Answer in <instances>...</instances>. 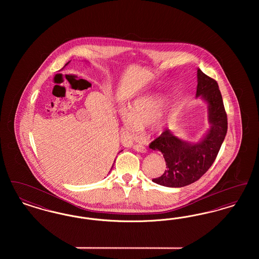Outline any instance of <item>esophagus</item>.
<instances>
[{
	"instance_id": "34e87169",
	"label": "esophagus",
	"mask_w": 259,
	"mask_h": 259,
	"mask_svg": "<svg viewBox=\"0 0 259 259\" xmlns=\"http://www.w3.org/2000/svg\"><path fill=\"white\" fill-rule=\"evenodd\" d=\"M133 148L135 149L136 151H138V152H146L147 151V148H145L144 146H142V145H134L133 146Z\"/></svg>"
}]
</instances>
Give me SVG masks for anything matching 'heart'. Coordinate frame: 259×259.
I'll use <instances>...</instances> for the list:
<instances>
[{
    "mask_svg": "<svg viewBox=\"0 0 259 259\" xmlns=\"http://www.w3.org/2000/svg\"><path fill=\"white\" fill-rule=\"evenodd\" d=\"M166 105L167 100L160 96H146L135 100L122 114L126 132L135 134L149 124L156 130L162 129L163 121L159 116Z\"/></svg>",
    "mask_w": 259,
    "mask_h": 259,
    "instance_id": "obj_1",
    "label": "heart"
}]
</instances>
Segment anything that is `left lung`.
<instances>
[{"label":"left lung","instance_id":"left-lung-1","mask_svg":"<svg viewBox=\"0 0 259 259\" xmlns=\"http://www.w3.org/2000/svg\"><path fill=\"white\" fill-rule=\"evenodd\" d=\"M196 97H201L208 104L209 122L208 133L196 144L183 141L169 129L153 142L149 148L159 150L166 161L164 174L152 182L168 187H183L198 181L215 160L227 133V114L218 82L197 70Z\"/></svg>","mask_w":259,"mask_h":259}]
</instances>
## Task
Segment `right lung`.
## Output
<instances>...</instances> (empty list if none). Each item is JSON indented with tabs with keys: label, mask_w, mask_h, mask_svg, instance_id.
<instances>
[{
	"label": "right lung",
	"mask_w": 259,
	"mask_h": 259,
	"mask_svg": "<svg viewBox=\"0 0 259 259\" xmlns=\"http://www.w3.org/2000/svg\"><path fill=\"white\" fill-rule=\"evenodd\" d=\"M68 64H69V62H68V63H67V64H66V65H68ZM66 65H65V66H66ZM112 167H113V165H112ZM112 167H111V168H112Z\"/></svg>",
	"instance_id": "1"
}]
</instances>
